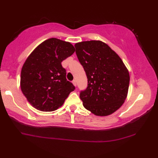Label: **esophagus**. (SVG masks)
Here are the masks:
<instances>
[{"label":"esophagus","instance_id":"obj_1","mask_svg":"<svg viewBox=\"0 0 158 158\" xmlns=\"http://www.w3.org/2000/svg\"><path fill=\"white\" fill-rule=\"evenodd\" d=\"M73 84H74V86H76V85H77V81H76V80H73Z\"/></svg>","mask_w":158,"mask_h":158}]
</instances>
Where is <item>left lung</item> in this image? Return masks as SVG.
I'll return each instance as SVG.
<instances>
[{
    "mask_svg": "<svg viewBox=\"0 0 158 158\" xmlns=\"http://www.w3.org/2000/svg\"><path fill=\"white\" fill-rule=\"evenodd\" d=\"M76 54L88 79L79 97L87 110L96 116L113 114L124 103L130 74L118 55L99 40L76 43Z\"/></svg>",
    "mask_w": 158,
    "mask_h": 158,
    "instance_id": "8db88e82",
    "label": "left lung"
}]
</instances>
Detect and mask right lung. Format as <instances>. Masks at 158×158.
Masks as SVG:
<instances>
[{
  "label": "right lung",
  "instance_id": "add662e5",
  "mask_svg": "<svg viewBox=\"0 0 158 158\" xmlns=\"http://www.w3.org/2000/svg\"><path fill=\"white\" fill-rule=\"evenodd\" d=\"M74 52L69 42L50 38L38 45L26 60L21 72V89L37 110H56L75 89L67 80L66 70L61 65Z\"/></svg>",
  "mask_w": 158,
  "mask_h": 158
}]
</instances>
